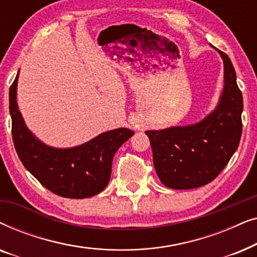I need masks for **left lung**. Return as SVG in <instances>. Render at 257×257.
I'll return each instance as SVG.
<instances>
[{
	"mask_svg": "<svg viewBox=\"0 0 257 257\" xmlns=\"http://www.w3.org/2000/svg\"><path fill=\"white\" fill-rule=\"evenodd\" d=\"M223 61L224 85L215 110L202 120L185 126L150 130L153 164L160 181L173 189H191L213 181L240 144L243 98L230 59Z\"/></svg>",
	"mask_w": 257,
	"mask_h": 257,
	"instance_id": "1",
	"label": "left lung"
}]
</instances>
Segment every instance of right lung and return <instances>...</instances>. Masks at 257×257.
I'll use <instances>...</instances> for the list:
<instances>
[{
  "instance_id": "obj_1",
  "label": "right lung",
  "mask_w": 257,
  "mask_h": 257,
  "mask_svg": "<svg viewBox=\"0 0 257 257\" xmlns=\"http://www.w3.org/2000/svg\"><path fill=\"white\" fill-rule=\"evenodd\" d=\"M19 73L10 86L9 111L14 146L24 167L45 188L63 198H90L104 191L110 181L115 152L135 132L119 127L100 133L79 146L69 149L48 146L27 127L19 110L16 101Z\"/></svg>"
}]
</instances>
